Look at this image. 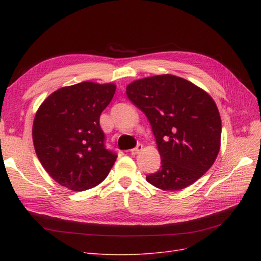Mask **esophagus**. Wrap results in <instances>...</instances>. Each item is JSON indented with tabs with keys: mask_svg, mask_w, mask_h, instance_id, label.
Returning <instances> with one entry per match:
<instances>
[{
	"mask_svg": "<svg viewBox=\"0 0 261 261\" xmlns=\"http://www.w3.org/2000/svg\"><path fill=\"white\" fill-rule=\"evenodd\" d=\"M141 150H143V145L139 144V145H137L135 148L130 150V154H132V155H136V154H138V153L141 151Z\"/></svg>",
	"mask_w": 261,
	"mask_h": 261,
	"instance_id": "34e87169",
	"label": "esophagus"
}]
</instances>
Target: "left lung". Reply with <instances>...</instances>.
<instances>
[{
    "label": "left lung",
    "mask_w": 261,
    "mask_h": 261,
    "mask_svg": "<svg viewBox=\"0 0 261 261\" xmlns=\"http://www.w3.org/2000/svg\"><path fill=\"white\" fill-rule=\"evenodd\" d=\"M126 94L148 117L161 169L146 176L163 191L192 185L215 163L221 145V117L216 102L198 86L165 74L141 78Z\"/></svg>",
    "instance_id": "1"
}]
</instances>
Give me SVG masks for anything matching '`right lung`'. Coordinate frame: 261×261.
Here are the masks:
<instances>
[{"instance_id": "1", "label": "right lung", "mask_w": 261, "mask_h": 261, "mask_svg": "<svg viewBox=\"0 0 261 261\" xmlns=\"http://www.w3.org/2000/svg\"><path fill=\"white\" fill-rule=\"evenodd\" d=\"M116 86L83 82L52 92L36 113L33 140L48 174L70 191L99 185L117 155L106 149L100 115Z\"/></svg>"}]
</instances>
